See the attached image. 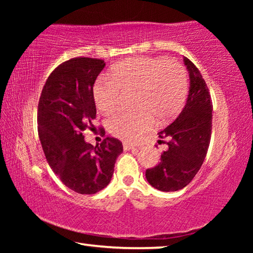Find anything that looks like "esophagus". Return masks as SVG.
<instances>
[{
    "label": "esophagus",
    "mask_w": 253,
    "mask_h": 253,
    "mask_svg": "<svg viewBox=\"0 0 253 253\" xmlns=\"http://www.w3.org/2000/svg\"><path fill=\"white\" fill-rule=\"evenodd\" d=\"M123 147H124V151H129V149H135L136 148L134 145L128 144V143H124L123 144Z\"/></svg>",
    "instance_id": "esophagus-1"
}]
</instances>
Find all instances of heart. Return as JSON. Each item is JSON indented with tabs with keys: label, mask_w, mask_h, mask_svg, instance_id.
I'll use <instances>...</instances> for the list:
<instances>
[{
	"label": "heart",
	"mask_w": 253,
	"mask_h": 253,
	"mask_svg": "<svg viewBox=\"0 0 253 253\" xmlns=\"http://www.w3.org/2000/svg\"><path fill=\"white\" fill-rule=\"evenodd\" d=\"M110 78H100L93 87L98 110L110 114L118 107L123 91H135V111H118L107 121L111 135L135 142L158 123H168L181 111L188 92L185 68L165 58L137 57L115 65Z\"/></svg>",
	"instance_id": "obj_1"
}]
</instances>
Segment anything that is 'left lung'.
Wrapping results in <instances>:
<instances>
[{
    "mask_svg": "<svg viewBox=\"0 0 253 253\" xmlns=\"http://www.w3.org/2000/svg\"><path fill=\"white\" fill-rule=\"evenodd\" d=\"M184 65L190 74L186 104L172 124L158 131L168 149L160 164L145 173L148 183L163 192L181 190L194 178L211 140L213 106L208 85L190 59L184 58Z\"/></svg>",
    "mask_w": 253,
    "mask_h": 253,
    "instance_id": "obj_1",
    "label": "left lung"
}]
</instances>
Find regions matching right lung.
Here are the masks:
<instances>
[{"label":"right lung","mask_w":253,"mask_h":253,"mask_svg":"<svg viewBox=\"0 0 253 253\" xmlns=\"http://www.w3.org/2000/svg\"><path fill=\"white\" fill-rule=\"evenodd\" d=\"M105 61L72 58L51 72L38 106V132L50 168L70 190L95 194L108 185L123 152L121 140L106 137L92 146L84 131L93 127V84ZM105 135V129L100 128Z\"/></svg>","instance_id":"1"}]
</instances>
